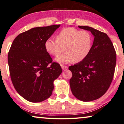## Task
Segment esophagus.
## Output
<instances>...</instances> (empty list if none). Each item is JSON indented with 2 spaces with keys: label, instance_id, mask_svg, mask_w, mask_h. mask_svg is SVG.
Listing matches in <instances>:
<instances>
[{
  "label": "esophagus",
  "instance_id": "34e87169",
  "mask_svg": "<svg viewBox=\"0 0 124 124\" xmlns=\"http://www.w3.org/2000/svg\"><path fill=\"white\" fill-rule=\"evenodd\" d=\"M61 66H62V70H66V69H68V68L67 66L62 65Z\"/></svg>",
  "mask_w": 124,
  "mask_h": 124
}]
</instances>
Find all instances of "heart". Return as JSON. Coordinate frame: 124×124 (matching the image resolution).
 I'll use <instances>...</instances> for the list:
<instances>
[{"instance_id": "b5f03b06", "label": "heart", "mask_w": 124, "mask_h": 124, "mask_svg": "<svg viewBox=\"0 0 124 124\" xmlns=\"http://www.w3.org/2000/svg\"><path fill=\"white\" fill-rule=\"evenodd\" d=\"M92 46V37L88 31L72 27L59 32L56 40L49 38L44 43L46 51L51 56H58L64 48L65 53L55 59L62 64L82 62L89 55Z\"/></svg>"}]
</instances>
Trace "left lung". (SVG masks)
Wrapping results in <instances>:
<instances>
[{
  "mask_svg": "<svg viewBox=\"0 0 124 124\" xmlns=\"http://www.w3.org/2000/svg\"><path fill=\"white\" fill-rule=\"evenodd\" d=\"M78 27L91 31L94 41L87 58L69 67L72 73L70 86L77 99L92 101L103 96L110 87L115 69L116 54L107 34L91 27Z\"/></svg>",
  "mask_w": 124,
  "mask_h": 124,
  "instance_id": "obj_1",
  "label": "left lung"
}]
</instances>
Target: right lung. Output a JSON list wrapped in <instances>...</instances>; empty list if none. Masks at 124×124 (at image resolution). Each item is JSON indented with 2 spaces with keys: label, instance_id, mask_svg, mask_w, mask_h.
Segmentation results:
<instances>
[{
  "label": "right lung",
  "instance_id": "add662e5",
  "mask_svg": "<svg viewBox=\"0 0 124 124\" xmlns=\"http://www.w3.org/2000/svg\"><path fill=\"white\" fill-rule=\"evenodd\" d=\"M60 26L31 28L18 35L10 48L8 61L12 83L28 101L40 102L50 97L54 81L62 72L44 47L45 41Z\"/></svg>",
  "mask_w": 124,
  "mask_h": 124
}]
</instances>
